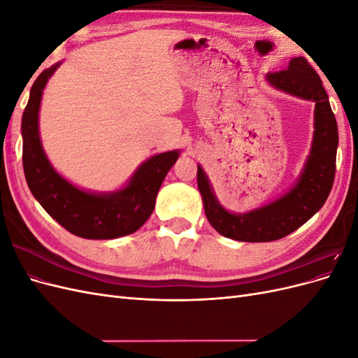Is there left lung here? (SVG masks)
Wrapping results in <instances>:
<instances>
[{
  "mask_svg": "<svg viewBox=\"0 0 358 358\" xmlns=\"http://www.w3.org/2000/svg\"><path fill=\"white\" fill-rule=\"evenodd\" d=\"M275 88L315 101V133L310 155L296 187L264 208L243 215L227 212L216 201L203 169L197 167V185L204 212L220 234L241 242H273L296 231L326 203L336 173L338 124L318 73L306 58H292L285 70L267 74Z\"/></svg>",
  "mask_w": 358,
  "mask_h": 358,
  "instance_id": "obj_1",
  "label": "left lung"
}]
</instances>
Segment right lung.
Returning a JSON list of instances; mask_svg holds the SVG:
<instances>
[{"label": "right lung", "instance_id": "obj_1", "mask_svg": "<svg viewBox=\"0 0 358 358\" xmlns=\"http://www.w3.org/2000/svg\"><path fill=\"white\" fill-rule=\"evenodd\" d=\"M58 66L41 71L32 83L22 116V164L28 187L43 209L74 236L99 241L131 234L154 212L161 183L179 152L170 150L148 159L127 188L113 194L96 196L73 187L52 169L38 137L41 92Z\"/></svg>", "mask_w": 358, "mask_h": 358}]
</instances>
